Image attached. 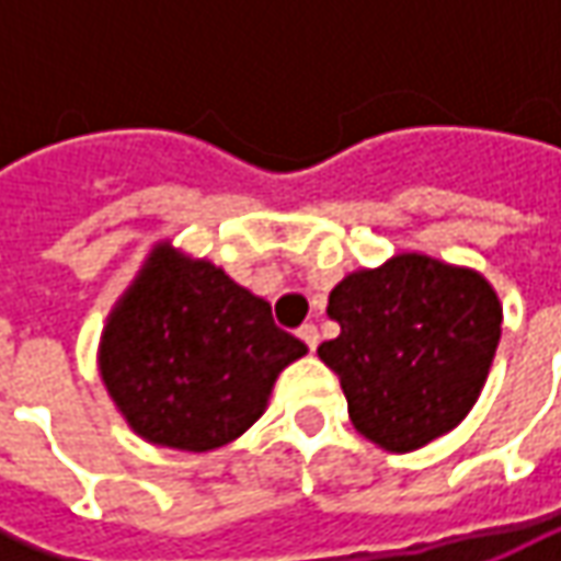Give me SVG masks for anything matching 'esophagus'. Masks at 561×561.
Returning <instances> with one entry per match:
<instances>
[{
  "label": "esophagus",
  "mask_w": 561,
  "mask_h": 561,
  "mask_svg": "<svg viewBox=\"0 0 561 561\" xmlns=\"http://www.w3.org/2000/svg\"><path fill=\"white\" fill-rule=\"evenodd\" d=\"M299 340L314 353V346H318V328H314V324H302V328H299Z\"/></svg>",
  "instance_id": "1"
}]
</instances>
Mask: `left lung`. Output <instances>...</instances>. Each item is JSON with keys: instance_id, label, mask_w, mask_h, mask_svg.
Listing matches in <instances>:
<instances>
[{"instance_id": "left-lung-1", "label": "left lung", "mask_w": 561, "mask_h": 561, "mask_svg": "<svg viewBox=\"0 0 561 561\" xmlns=\"http://www.w3.org/2000/svg\"><path fill=\"white\" fill-rule=\"evenodd\" d=\"M340 336L318 346L350 419L387 453L449 434L478 402L500 346L503 306L478 271L402 252L346 274L328 299Z\"/></svg>"}]
</instances>
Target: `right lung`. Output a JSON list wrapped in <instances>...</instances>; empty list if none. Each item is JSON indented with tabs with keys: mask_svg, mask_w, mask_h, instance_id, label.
Masks as SVG:
<instances>
[{
	"mask_svg": "<svg viewBox=\"0 0 561 561\" xmlns=\"http://www.w3.org/2000/svg\"><path fill=\"white\" fill-rule=\"evenodd\" d=\"M306 353L265 299L159 243L105 321L99 375L142 440L208 453L262 419L277 375Z\"/></svg>",
	"mask_w": 561,
	"mask_h": 561,
	"instance_id": "right-lung-1",
	"label": "right lung"
}]
</instances>
